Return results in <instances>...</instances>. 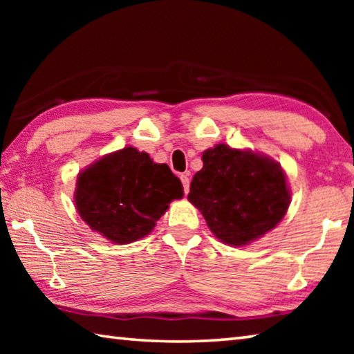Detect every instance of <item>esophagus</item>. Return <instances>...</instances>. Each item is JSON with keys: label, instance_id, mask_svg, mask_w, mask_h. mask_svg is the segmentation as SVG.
<instances>
[{"label": "esophagus", "instance_id": "esophagus-1", "mask_svg": "<svg viewBox=\"0 0 354 354\" xmlns=\"http://www.w3.org/2000/svg\"><path fill=\"white\" fill-rule=\"evenodd\" d=\"M181 181H183V189H184V194L187 195V194H189V185H190L189 173H183V175H181Z\"/></svg>", "mask_w": 354, "mask_h": 354}]
</instances>
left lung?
Wrapping results in <instances>:
<instances>
[{
	"label": "left lung",
	"instance_id": "1",
	"mask_svg": "<svg viewBox=\"0 0 354 354\" xmlns=\"http://www.w3.org/2000/svg\"><path fill=\"white\" fill-rule=\"evenodd\" d=\"M187 198L215 237L242 247L283 220L290 194L278 162L220 143L203 153Z\"/></svg>",
	"mask_w": 354,
	"mask_h": 354
}]
</instances>
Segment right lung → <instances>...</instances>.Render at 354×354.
I'll return each mask as SVG.
<instances>
[{"instance_id":"right-lung-1","label":"right lung","mask_w":354,"mask_h":354,"mask_svg":"<svg viewBox=\"0 0 354 354\" xmlns=\"http://www.w3.org/2000/svg\"><path fill=\"white\" fill-rule=\"evenodd\" d=\"M181 196L183 184L169 165L128 147L80 173L75 201L92 230L124 245L151 232L169 203Z\"/></svg>"}]
</instances>
